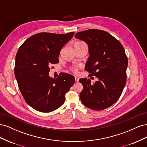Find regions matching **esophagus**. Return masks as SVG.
<instances>
[{
    "label": "esophagus",
    "mask_w": 147,
    "mask_h": 147,
    "mask_svg": "<svg viewBox=\"0 0 147 147\" xmlns=\"http://www.w3.org/2000/svg\"><path fill=\"white\" fill-rule=\"evenodd\" d=\"M75 82H78L79 81V78L78 77H75Z\"/></svg>",
    "instance_id": "34e87169"
}]
</instances>
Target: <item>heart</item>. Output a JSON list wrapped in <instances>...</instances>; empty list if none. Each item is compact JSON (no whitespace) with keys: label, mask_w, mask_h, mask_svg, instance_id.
Wrapping results in <instances>:
<instances>
[{"label":"heart","mask_w":147,"mask_h":147,"mask_svg":"<svg viewBox=\"0 0 147 147\" xmlns=\"http://www.w3.org/2000/svg\"><path fill=\"white\" fill-rule=\"evenodd\" d=\"M80 43V42H75V43ZM74 71H75V72H77V70H76V69H74Z\"/></svg>","instance_id":"1"}]
</instances>
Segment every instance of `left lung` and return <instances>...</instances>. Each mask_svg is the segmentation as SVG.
Here are the masks:
<instances>
[{"instance_id":"obj_1","label":"left lung","mask_w":147,"mask_h":147,"mask_svg":"<svg viewBox=\"0 0 147 147\" xmlns=\"http://www.w3.org/2000/svg\"><path fill=\"white\" fill-rule=\"evenodd\" d=\"M75 37L86 43L90 56L84 69L98 78L94 84L86 78L79 80L83 86L81 101L92 110L108 108L119 98L126 84L128 61L124 49L104 30L89 29L77 33Z\"/></svg>"}]
</instances>
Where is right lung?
Here are the masks:
<instances>
[{"label":"right lung","instance_id":"add662e5","mask_svg":"<svg viewBox=\"0 0 147 147\" xmlns=\"http://www.w3.org/2000/svg\"><path fill=\"white\" fill-rule=\"evenodd\" d=\"M42 32L28 38L18 51L15 75L26 102L41 112H50L64 104L65 95L75 83L72 75L50 77V66L59 63L61 48L74 36Z\"/></svg>","mask_w":147,"mask_h":147}]
</instances>
